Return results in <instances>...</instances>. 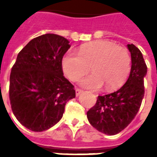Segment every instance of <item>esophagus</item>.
<instances>
[{"instance_id": "1", "label": "esophagus", "mask_w": 157, "mask_h": 157, "mask_svg": "<svg viewBox=\"0 0 157 157\" xmlns=\"http://www.w3.org/2000/svg\"><path fill=\"white\" fill-rule=\"evenodd\" d=\"M82 92H83V91H82V89H80V88L75 89V94H76V96L80 95V94H81Z\"/></svg>"}]
</instances>
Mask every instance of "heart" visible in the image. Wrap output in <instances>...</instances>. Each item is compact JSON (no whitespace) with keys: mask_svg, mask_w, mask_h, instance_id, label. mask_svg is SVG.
<instances>
[{"mask_svg":"<svg viewBox=\"0 0 157 157\" xmlns=\"http://www.w3.org/2000/svg\"><path fill=\"white\" fill-rule=\"evenodd\" d=\"M93 73L82 81V85L90 89L104 86L107 91L121 87L128 77L131 57L126 48L112 41L100 40L81 46L78 54L65 53L62 58V69L72 82H76L90 70Z\"/></svg>","mask_w":157,"mask_h":157,"instance_id":"1","label":"heart"}]
</instances>
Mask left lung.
I'll return each mask as SVG.
<instances>
[{"label": "left lung", "instance_id": "left-lung-1", "mask_svg": "<svg viewBox=\"0 0 157 157\" xmlns=\"http://www.w3.org/2000/svg\"><path fill=\"white\" fill-rule=\"evenodd\" d=\"M128 48L131 54L132 65L127 82L116 92L98 96L95 105L86 113L89 123L105 135H116L131 123L145 94L144 77L147 66L135 45L128 44Z\"/></svg>", "mask_w": 157, "mask_h": 157}]
</instances>
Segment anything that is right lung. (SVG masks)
<instances>
[{
    "label": "right lung",
    "mask_w": 157,
    "mask_h": 157,
    "mask_svg": "<svg viewBox=\"0 0 157 157\" xmlns=\"http://www.w3.org/2000/svg\"><path fill=\"white\" fill-rule=\"evenodd\" d=\"M70 47L62 36H39L19 52L12 66L9 86L12 113L32 131H44L57 124L66 102L75 97L74 86L62 69V58Z\"/></svg>",
    "instance_id": "right-lung-1"
}]
</instances>
